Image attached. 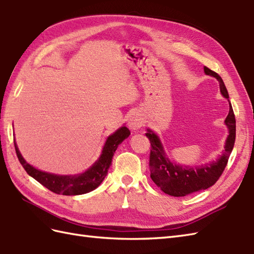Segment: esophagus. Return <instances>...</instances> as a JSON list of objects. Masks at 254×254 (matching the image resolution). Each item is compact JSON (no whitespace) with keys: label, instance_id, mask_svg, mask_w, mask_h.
I'll list each match as a JSON object with an SVG mask.
<instances>
[{"label":"esophagus","instance_id":"esophagus-1","mask_svg":"<svg viewBox=\"0 0 254 254\" xmlns=\"http://www.w3.org/2000/svg\"><path fill=\"white\" fill-rule=\"evenodd\" d=\"M142 124H143L142 119L137 114H133L130 117V120H129V126H130V128L133 129V130H135V129H139L142 126Z\"/></svg>","mask_w":254,"mask_h":254}]
</instances>
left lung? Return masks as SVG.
<instances>
[{"mask_svg":"<svg viewBox=\"0 0 254 254\" xmlns=\"http://www.w3.org/2000/svg\"><path fill=\"white\" fill-rule=\"evenodd\" d=\"M203 71L207 75H211L219 80L221 94L225 98H228L227 89L223 79L221 78L219 74L210 70L207 66L203 67ZM225 124L230 133H228L226 139L223 154L215 162L195 167V168L194 167H184L172 164L166 157L164 148L157 135L147 129L145 135L151 143L148 166H150L153 182L160 188L164 193L175 197L190 195L196 193V191H200L212 187L223 174L228 158H230L233 151L235 138H236V120H235V114L231 103L230 112H228L225 120Z\"/></svg>","mask_w":254,"mask_h":254,"instance_id":"1","label":"left lung"}]
</instances>
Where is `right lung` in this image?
Instances as JSON below:
<instances>
[{"instance_id":"1","label":"right lung","mask_w":254,"mask_h":254,"mask_svg":"<svg viewBox=\"0 0 254 254\" xmlns=\"http://www.w3.org/2000/svg\"><path fill=\"white\" fill-rule=\"evenodd\" d=\"M129 134H130V131L125 126L111 134L103 146L100 158L87 171L77 176H57L35 169L23 159L15 142L14 143L17 157L29 176L34 178L36 181L56 194L70 196L88 193L100 185L103 179L108 175V170L112 164V158L117 146L128 138Z\"/></svg>"}]
</instances>
